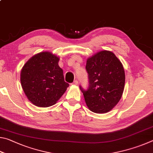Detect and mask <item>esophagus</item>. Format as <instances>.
<instances>
[{
	"mask_svg": "<svg viewBox=\"0 0 153 153\" xmlns=\"http://www.w3.org/2000/svg\"><path fill=\"white\" fill-rule=\"evenodd\" d=\"M72 84H73V85H77V84H78V81H77V80H74V82L73 83H72Z\"/></svg>",
	"mask_w": 153,
	"mask_h": 153,
	"instance_id": "esophagus-1",
	"label": "esophagus"
}]
</instances>
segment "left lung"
Masks as SVG:
<instances>
[{
    "instance_id": "8db88e82",
    "label": "left lung",
    "mask_w": 153,
    "mask_h": 153,
    "mask_svg": "<svg viewBox=\"0 0 153 153\" xmlns=\"http://www.w3.org/2000/svg\"><path fill=\"white\" fill-rule=\"evenodd\" d=\"M86 69L89 86H79L89 109L105 113L117 104L125 86V71L121 61L112 52H98L87 60Z\"/></svg>"
}]
</instances>
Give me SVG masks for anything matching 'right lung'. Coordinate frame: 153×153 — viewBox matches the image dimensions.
I'll use <instances>...</instances> for the list:
<instances>
[{"label": "right lung", "instance_id": "add662e5", "mask_svg": "<svg viewBox=\"0 0 153 153\" xmlns=\"http://www.w3.org/2000/svg\"><path fill=\"white\" fill-rule=\"evenodd\" d=\"M59 59L49 52L33 56L21 71V83L30 102L40 107L55 105L69 85L65 82Z\"/></svg>", "mask_w": 153, "mask_h": 153}]
</instances>
